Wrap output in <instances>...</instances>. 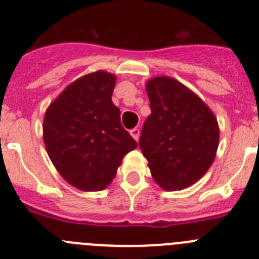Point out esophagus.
Listing matches in <instances>:
<instances>
[{"mask_svg": "<svg viewBox=\"0 0 259 259\" xmlns=\"http://www.w3.org/2000/svg\"><path fill=\"white\" fill-rule=\"evenodd\" d=\"M130 134H131V136L137 141L139 140V136H140V130H139V128H132L131 131H130Z\"/></svg>", "mask_w": 259, "mask_h": 259, "instance_id": "34e87169", "label": "esophagus"}]
</instances>
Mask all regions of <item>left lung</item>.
<instances>
[{
  "instance_id": "left-lung-1",
  "label": "left lung",
  "mask_w": 259,
  "mask_h": 259,
  "mask_svg": "<svg viewBox=\"0 0 259 259\" xmlns=\"http://www.w3.org/2000/svg\"><path fill=\"white\" fill-rule=\"evenodd\" d=\"M146 92L152 114L139 146L155 183L166 191H180L211 166L219 144L218 122L198 96L172 77L150 79Z\"/></svg>"
}]
</instances>
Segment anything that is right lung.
Masks as SVG:
<instances>
[{"label":"right lung","mask_w":259,"mask_h":259,"mask_svg":"<svg viewBox=\"0 0 259 259\" xmlns=\"http://www.w3.org/2000/svg\"><path fill=\"white\" fill-rule=\"evenodd\" d=\"M116 77L106 71L75 80L48 107L44 144L61 176L80 191H102L137 143L111 101Z\"/></svg>","instance_id":"obj_1"}]
</instances>
